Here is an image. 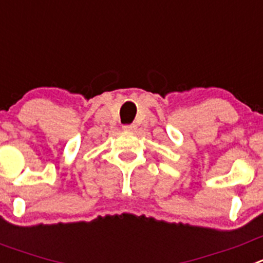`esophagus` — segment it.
<instances>
[{
	"mask_svg": "<svg viewBox=\"0 0 263 263\" xmlns=\"http://www.w3.org/2000/svg\"><path fill=\"white\" fill-rule=\"evenodd\" d=\"M122 129H124L125 132H133V130L137 129V126L134 124H129V125H124Z\"/></svg>",
	"mask_w": 263,
	"mask_h": 263,
	"instance_id": "34e87169",
	"label": "esophagus"
}]
</instances>
